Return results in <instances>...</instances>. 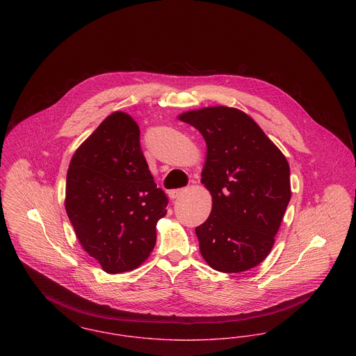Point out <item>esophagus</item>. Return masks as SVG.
Wrapping results in <instances>:
<instances>
[{"label": "esophagus", "instance_id": "34e87169", "mask_svg": "<svg viewBox=\"0 0 356 356\" xmlns=\"http://www.w3.org/2000/svg\"><path fill=\"white\" fill-rule=\"evenodd\" d=\"M183 192H184V189H172V191H170V199H176V197H179Z\"/></svg>", "mask_w": 356, "mask_h": 356}]
</instances>
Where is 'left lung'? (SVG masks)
I'll return each mask as SVG.
<instances>
[{
  "label": "left lung",
  "instance_id": "8db88e82",
  "mask_svg": "<svg viewBox=\"0 0 356 356\" xmlns=\"http://www.w3.org/2000/svg\"><path fill=\"white\" fill-rule=\"evenodd\" d=\"M179 119L207 143L202 183L212 211L195 229L204 260L225 273L251 270L271 252L291 199L287 159L235 108L209 106Z\"/></svg>",
  "mask_w": 356,
  "mask_h": 356
}]
</instances>
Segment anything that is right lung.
I'll use <instances>...</instances> for the list:
<instances>
[{
  "instance_id": "1",
  "label": "right lung",
  "mask_w": 356,
  "mask_h": 356,
  "mask_svg": "<svg viewBox=\"0 0 356 356\" xmlns=\"http://www.w3.org/2000/svg\"><path fill=\"white\" fill-rule=\"evenodd\" d=\"M167 205L141 151L138 125L113 112L69 164L65 209L84 251L106 273L135 270L154 248Z\"/></svg>"
}]
</instances>
